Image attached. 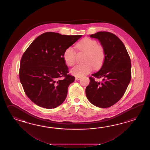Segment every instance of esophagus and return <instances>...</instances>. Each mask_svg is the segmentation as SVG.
<instances>
[{
  "label": "esophagus",
  "mask_w": 150,
  "mask_h": 150,
  "mask_svg": "<svg viewBox=\"0 0 150 150\" xmlns=\"http://www.w3.org/2000/svg\"><path fill=\"white\" fill-rule=\"evenodd\" d=\"M75 79L76 80H79L80 79V76H76V78H75Z\"/></svg>",
  "instance_id": "1"
}]
</instances>
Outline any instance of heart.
<instances>
[{
	"mask_svg": "<svg viewBox=\"0 0 150 150\" xmlns=\"http://www.w3.org/2000/svg\"><path fill=\"white\" fill-rule=\"evenodd\" d=\"M79 51L86 52L84 59L85 64L77 65L71 69V72L76 76H83L92 71L93 67L98 69L102 65L105 57V50L102 45H98L95 40L83 38L76 45ZM65 63L72 67L76 63V53L74 48L69 47L65 49L63 54Z\"/></svg>",
	"mask_w": 150,
	"mask_h": 150,
	"instance_id": "b5f03b06",
	"label": "heart"
}]
</instances>
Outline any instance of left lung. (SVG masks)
Instances as JSON below:
<instances>
[{
  "label": "left lung",
  "mask_w": 150,
  "mask_h": 150,
  "mask_svg": "<svg viewBox=\"0 0 150 150\" xmlns=\"http://www.w3.org/2000/svg\"><path fill=\"white\" fill-rule=\"evenodd\" d=\"M98 38L105 50V57L101 69L92 76L103 79L96 82L90 76L86 95L89 102L100 108L114 105L125 94L131 78L130 58L123 43L110 32H99L90 35Z\"/></svg>",
  "instance_id": "obj_1"
}]
</instances>
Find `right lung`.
Returning <instances> with one entry per match:
<instances>
[{"mask_svg": "<svg viewBox=\"0 0 150 150\" xmlns=\"http://www.w3.org/2000/svg\"><path fill=\"white\" fill-rule=\"evenodd\" d=\"M81 36L46 32L35 38L23 53L20 80L25 94L36 105L54 108L64 102L68 87L75 79L68 74L64 51Z\"/></svg>", "mask_w": 150, "mask_h": 150, "instance_id": "obj_1", "label": "right lung"}]
</instances>
